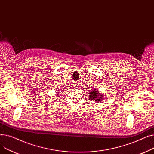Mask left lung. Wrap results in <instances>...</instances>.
<instances>
[{"mask_svg": "<svg viewBox=\"0 0 154 154\" xmlns=\"http://www.w3.org/2000/svg\"><path fill=\"white\" fill-rule=\"evenodd\" d=\"M89 92V100H95L96 102H100L103 99V96L102 94L99 92V90L94 88V90H90Z\"/></svg>", "mask_w": 154, "mask_h": 154, "instance_id": "1", "label": "left lung"}]
</instances>
